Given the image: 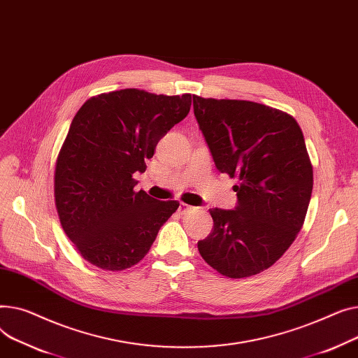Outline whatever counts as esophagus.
I'll return each instance as SVG.
<instances>
[{
	"label": "esophagus",
	"instance_id": "esophagus-1",
	"mask_svg": "<svg viewBox=\"0 0 358 358\" xmlns=\"http://www.w3.org/2000/svg\"><path fill=\"white\" fill-rule=\"evenodd\" d=\"M192 209H195V208L191 206V205L183 203V202L179 203V213H180V214H186V213H189V211H192Z\"/></svg>",
	"mask_w": 358,
	"mask_h": 358
}]
</instances>
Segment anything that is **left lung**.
<instances>
[{
    "label": "left lung",
    "instance_id": "obj_1",
    "mask_svg": "<svg viewBox=\"0 0 358 358\" xmlns=\"http://www.w3.org/2000/svg\"><path fill=\"white\" fill-rule=\"evenodd\" d=\"M194 113L217 169L237 178L236 209H209L202 259L243 279L275 264L301 231L313 186L305 138L290 114L243 99L194 95Z\"/></svg>",
    "mask_w": 358,
    "mask_h": 358
}]
</instances>
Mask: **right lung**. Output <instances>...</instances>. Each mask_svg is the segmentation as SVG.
Wrapping results in <instances>:
<instances>
[{"label":"right lung","instance_id":"obj_1","mask_svg":"<svg viewBox=\"0 0 358 358\" xmlns=\"http://www.w3.org/2000/svg\"><path fill=\"white\" fill-rule=\"evenodd\" d=\"M192 95L129 88L99 94L72 120L55 167L60 225L78 253L102 270H125L149 253L179 208L134 191L159 140L191 110Z\"/></svg>","mask_w":358,"mask_h":358}]
</instances>
